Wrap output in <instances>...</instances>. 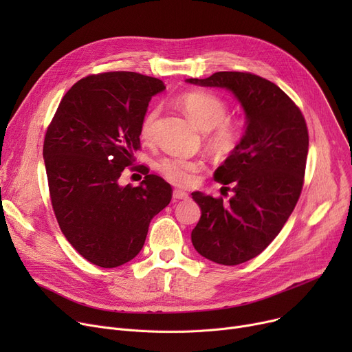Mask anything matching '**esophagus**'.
I'll use <instances>...</instances> for the list:
<instances>
[{
	"label": "esophagus",
	"instance_id": "34e87169",
	"mask_svg": "<svg viewBox=\"0 0 352 352\" xmlns=\"http://www.w3.org/2000/svg\"><path fill=\"white\" fill-rule=\"evenodd\" d=\"M173 197H174L175 199H187V198H188V194H187L186 191H182V190H174Z\"/></svg>",
	"mask_w": 352,
	"mask_h": 352
}]
</instances>
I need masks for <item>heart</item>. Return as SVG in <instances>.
I'll return each instance as SVG.
<instances>
[{
  "label": "heart",
  "mask_w": 352,
  "mask_h": 352,
  "mask_svg": "<svg viewBox=\"0 0 352 352\" xmlns=\"http://www.w3.org/2000/svg\"><path fill=\"white\" fill-rule=\"evenodd\" d=\"M182 108L190 120L207 133V141L212 151L219 155H228L236 150L243 138V125L235 120L227 118L228 104L212 92L195 91L181 98ZM158 108L148 111L140 125V137L145 142L154 138ZM202 161L187 157H168L160 162V170L170 182L179 187H188L202 170Z\"/></svg>",
  "instance_id": "b5f03b06"
}]
</instances>
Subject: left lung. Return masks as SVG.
<instances>
[{"label":"left lung","mask_w":352,"mask_h":352,"mask_svg":"<svg viewBox=\"0 0 352 352\" xmlns=\"http://www.w3.org/2000/svg\"><path fill=\"white\" fill-rule=\"evenodd\" d=\"M231 91L245 113V133L214 178L232 197L224 202L195 191L201 218L191 232L207 260L238 265L261 254L280 234L300 198L308 129L300 108L274 82L250 72L219 71L186 80Z\"/></svg>","instance_id":"left-lung-1"}]
</instances>
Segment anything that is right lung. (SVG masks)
<instances>
[{"label": "right lung", "instance_id": "1", "mask_svg": "<svg viewBox=\"0 0 352 352\" xmlns=\"http://www.w3.org/2000/svg\"><path fill=\"white\" fill-rule=\"evenodd\" d=\"M164 89L161 80L137 72L88 76L68 89L48 125L43 155L54 214L91 264L131 261L151 219L170 204L171 186L144 165L138 187L118 182L140 150L148 102Z\"/></svg>", "mask_w": 352, "mask_h": 352}]
</instances>
